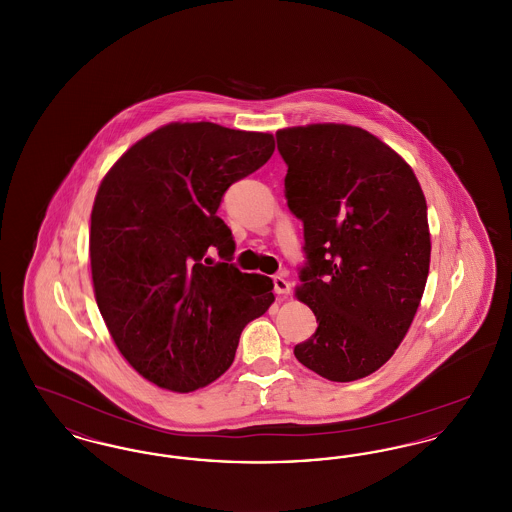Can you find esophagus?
Segmentation results:
<instances>
[{
  "label": "esophagus",
  "mask_w": 512,
  "mask_h": 512,
  "mask_svg": "<svg viewBox=\"0 0 512 512\" xmlns=\"http://www.w3.org/2000/svg\"><path fill=\"white\" fill-rule=\"evenodd\" d=\"M274 292L278 293V295H288V293L292 292V284H290V280L286 278V276H274Z\"/></svg>",
  "instance_id": "esophagus-1"
}]
</instances>
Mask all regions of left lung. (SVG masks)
Segmentation results:
<instances>
[{
	"label": "left lung",
	"mask_w": 512,
	"mask_h": 512,
	"mask_svg": "<svg viewBox=\"0 0 512 512\" xmlns=\"http://www.w3.org/2000/svg\"><path fill=\"white\" fill-rule=\"evenodd\" d=\"M276 140L309 259L295 297L318 322L293 353L326 380H361L390 361L420 305L432 251L426 197L411 165L359 126H292Z\"/></svg>",
	"instance_id": "obj_1"
}]
</instances>
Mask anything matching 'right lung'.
<instances>
[{
	"mask_svg": "<svg viewBox=\"0 0 512 512\" xmlns=\"http://www.w3.org/2000/svg\"><path fill=\"white\" fill-rule=\"evenodd\" d=\"M274 136L169 122L126 149L99 184L90 265L99 313L147 382L188 393L234 363L245 324L274 303L272 280L205 257L234 253L224 192L257 171Z\"/></svg>",
	"mask_w": 512,
	"mask_h": 512,
	"instance_id": "add662e5",
	"label": "right lung"
}]
</instances>
